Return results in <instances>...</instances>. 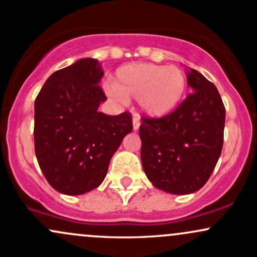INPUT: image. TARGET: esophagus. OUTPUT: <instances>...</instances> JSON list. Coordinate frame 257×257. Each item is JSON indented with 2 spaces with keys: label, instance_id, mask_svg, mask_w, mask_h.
<instances>
[{
  "label": "esophagus",
  "instance_id": "obj_1",
  "mask_svg": "<svg viewBox=\"0 0 257 257\" xmlns=\"http://www.w3.org/2000/svg\"><path fill=\"white\" fill-rule=\"evenodd\" d=\"M139 126H140V118L138 116H134L133 117V129L138 131Z\"/></svg>",
  "mask_w": 257,
  "mask_h": 257
}]
</instances>
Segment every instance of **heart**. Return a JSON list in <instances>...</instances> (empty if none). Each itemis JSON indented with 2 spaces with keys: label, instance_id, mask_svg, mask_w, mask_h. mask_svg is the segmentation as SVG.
Listing matches in <instances>:
<instances>
[{
  "label": "heart",
  "instance_id": "b5f03b06",
  "mask_svg": "<svg viewBox=\"0 0 257 257\" xmlns=\"http://www.w3.org/2000/svg\"><path fill=\"white\" fill-rule=\"evenodd\" d=\"M186 87L187 79L179 67L138 63L117 69L113 85H106V91L123 102L137 99L145 116L163 118L176 110Z\"/></svg>",
  "mask_w": 257,
  "mask_h": 257
}]
</instances>
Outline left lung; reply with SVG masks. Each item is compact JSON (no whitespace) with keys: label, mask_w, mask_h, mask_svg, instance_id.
I'll return each instance as SVG.
<instances>
[{"label":"left lung","mask_w":257,"mask_h":257,"mask_svg":"<svg viewBox=\"0 0 257 257\" xmlns=\"http://www.w3.org/2000/svg\"><path fill=\"white\" fill-rule=\"evenodd\" d=\"M192 88L179 107L163 118H141V163L155 187L190 194L206 184L223 145L226 111L219 90L190 69Z\"/></svg>","instance_id":"1"}]
</instances>
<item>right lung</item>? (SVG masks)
<instances>
[{
	"label": "right lung",
	"mask_w": 257,
	"mask_h": 257,
	"mask_svg": "<svg viewBox=\"0 0 257 257\" xmlns=\"http://www.w3.org/2000/svg\"><path fill=\"white\" fill-rule=\"evenodd\" d=\"M96 59H79L49 76L35 100V153L54 190L77 196L104 181L112 156L133 131L129 112H99L106 96Z\"/></svg>",
	"instance_id": "right-lung-1"
}]
</instances>
